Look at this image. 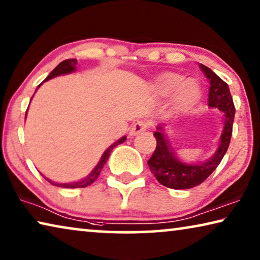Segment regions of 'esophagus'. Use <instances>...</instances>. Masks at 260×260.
<instances>
[{
  "instance_id": "1",
  "label": "esophagus",
  "mask_w": 260,
  "mask_h": 260,
  "mask_svg": "<svg viewBox=\"0 0 260 260\" xmlns=\"http://www.w3.org/2000/svg\"><path fill=\"white\" fill-rule=\"evenodd\" d=\"M146 127H147L146 122H144V121L136 122V123H134L133 125H131L129 135L131 136V137H134V136H137L139 134H142L143 131H145Z\"/></svg>"
}]
</instances>
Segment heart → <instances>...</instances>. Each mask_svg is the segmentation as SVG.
<instances>
[{
  "mask_svg": "<svg viewBox=\"0 0 260 260\" xmlns=\"http://www.w3.org/2000/svg\"><path fill=\"white\" fill-rule=\"evenodd\" d=\"M155 93L167 98L173 95L172 106L177 111H187L197 106L202 98V90L194 79H187L181 74L166 72L154 81Z\"/></svg>",
  "mask_w": 260,
  "mask_h": 260,
  "instance_id": "heart-1",
  "label": "heart"
}]
</instances>
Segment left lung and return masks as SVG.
I'll use <instances>...</instances> for the list:
<instances>
[{
    "label": "left lung",
    "mask_w": 260,
    "mask_h": 260,
    "mask_svg": "<svg viewBox=\"0 0 260 260\" xmlns=\"http://www.w3.org/2000/svg\"><path fill=\"white\" fill-rule=\"evenodd\" d=\"M200 69L209 80V108H216L223 114V130L219 137L217 150L206 160L199 162H183L172 150L164 134V125L159 124L153 134L157 139L152 157L149 159V167L155 179L162 186L172 189H189L206 180L216 170L229 147L235 117V106L229 87L208 67L200 63Z\"/></svg>",
    "instance_id": "1"
}]
</instances>
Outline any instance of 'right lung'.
I'll return each mask as SVG.
<instances>
[{"mask_svg":"<svg viewBox=\"0 0 260 260\" xmlns=\"http://www.w3.org/2000/svg\"><path fill=\"white\" fill-rule=\"evenodd\" d=\"M77 59H66V60L61 61L59 65L55 67V69L51 72V73L47 75V78L44 80L43 82L47 81V80L50 79H53L55 77H59V75H63V74H70V73H73V72L77 71ZM43 82L41 83L37 87V89L39 88L43 85ZM36 89V90H37ZM32 99V98H31ZM26 114H27V110H26ZM26 117V116H25ZM126 137L125 136H123L122 138H119L117 142H115L113 145H110L108 149L103 152L101 159H100V161L98 162V165L94 167V170L90 172V173L87 175V177H85L83 179H81V180H78V181H73V182H66V183H59V182H54V181H51L50 179L45 178L47 181H49L50 183H52L53 186H58V187H62V188H83V187H87L89 186L93 183L95 180H96L98 177L100 175V173H101V171L103 169V166H105V164L107 162L108 159H109V155L111 153V151H113L114 147H116L117 145H119V144L124 143L125 142Z\"/></svg>","mask_w":260,"mask_h":260,"instance_id":"add662e5","label":"right lung"}]
</instances>
